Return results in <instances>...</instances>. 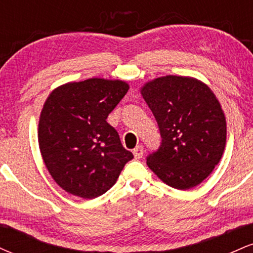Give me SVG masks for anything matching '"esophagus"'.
<instances>
[{
    "label": "esophagus",
    "mask_w": 253,
    "mask_h": 253,
    "mask_svg": "<svg viewBox=\"0 0 253 253\" xmlns=\"http://www.w3.org/2000/svg\"><path fill=\"white\" fill-rule=\"evenodd\" d=\"M133 155H134V157L136 159L141 158L144 155V146L143 145H138V146L135 147L134 150H133Z\"/></svg>",
    "instance_id": "esophagus-1"
}]
</instances>
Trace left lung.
Masks as SVG:
<instances>
[{
  "instance_id": "8db88e82",
  "label": "left lung",
  "mask_w": 253,
  "mask_h": 253,
  "mask_svg": "<svg viewBox=\"0 0 253 253\" xmlns=\"http://www.w3.org/2000/svg\"><path fill=\"white\" fill-rule=\"evenodd\" d=\"M140 92L162 136L147 165L175 189L196 187L211 175L225 150L226 118L216 96L196 78L171 75L150 81Z\"/></svg>"
}]
</instances>
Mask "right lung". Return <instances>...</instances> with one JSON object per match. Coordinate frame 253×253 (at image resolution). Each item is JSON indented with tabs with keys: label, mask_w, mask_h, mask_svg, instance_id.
Here are the masks:
<instances>
[{
	"label": "right lung",
	"mask_w": 253,
	"mask_h": 253,
	"mask_svg": "<svg viewBox=\"0 0 253 253\" xmlns=\"http://www.w3.org/2000/svg\"><path fill=\"white\" fill-rule=\"evenodd\" d=\"M128 89L124 81L89 78L63 84L46 98L38 128L40 152L52 178L69 194L102 195L133 158L107 123Z\"/></svg>",
	"instance_id": "obj_1"
}]
</instances>
